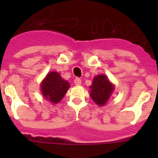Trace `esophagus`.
<instances>
[{"mask_svg": "<svg viewBox=\"0 0 158 158\" xmlns=\"http://www.w3.org/2000/svg\"><path fill=\"white\" fill-rule=\"evenodd\" d=\"M74 84H76V85H80L81 84V79H79V78H75L74 79Z\"/></svg>", "mask_w": 158, "mask_h": 158, "instance_id": "esophagus-1", "label": "esophagus"}]
</instances>
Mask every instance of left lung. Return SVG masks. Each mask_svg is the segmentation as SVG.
<instances>
[{
    "mask_svg": "<svg viewBox=\"0 0 158 158\" xmlns=\"http://www.w3.org/2000/svg\"><path fill=\"white\" fill-rule=\"evenodd\" d=\"M90 89V96L92 99L98 105L103 106L109 99L110 94H112L114 87L105 75L101 74L94 77Z\"/></svg>",
    "mask_w": 158,
    "mask_h": 158,
    "instance_id": "obj_1",
    "label": "left lung"
}]
</instances>
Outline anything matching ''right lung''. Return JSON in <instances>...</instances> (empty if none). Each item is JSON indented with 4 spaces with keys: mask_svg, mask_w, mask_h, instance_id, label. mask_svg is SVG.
Segmentation results:
<instances>
[{
    "mask_svg": "<svg viewBox=\"0 0 158 158\" xmlns=\"http://www.w3.org/2000/svg\"><path fill=\"white\" fill-rule=\"evenodd\" d=\"M69 88V83L62 79L57 72L49 73L41 85L43 96L53 103L59 102Z\"/></svg>",
    "mask_w": 158,
    "mask_h": 158,
    "instance_id": "obj_1",
    "label": "right lung"
}]
</instances>
